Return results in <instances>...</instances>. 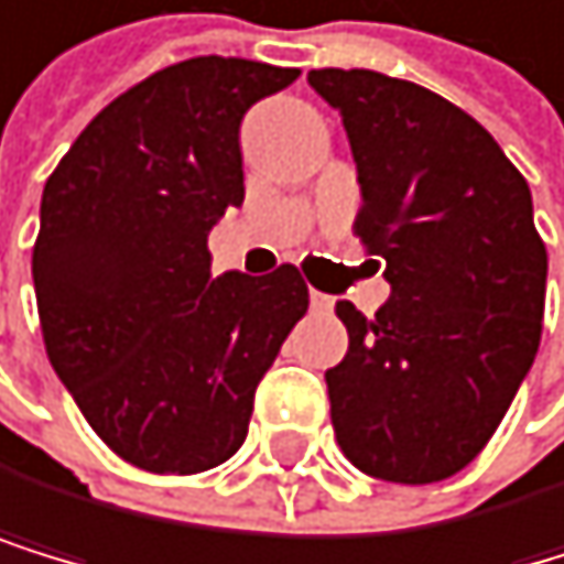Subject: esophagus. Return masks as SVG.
<instances>
[{
	"mask_svg": "<svg viewBox=\"0 0 564 564\" xmlns=\"http://www.w3.org/2000/svg\"><path fill=\"white\" fill-rule=\"evenodd\" d=\"M310 306H314L317 314H327V310L335 306V300H330L327 293H317V289H310Z\"/></svg>",
	"mask_w": 564,
	"mask_h": 564,
	"instance_id": "obj_1",
	"label": "esophagus"
}]
</instances>
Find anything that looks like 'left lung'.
Instances as JSON below:
<instances>
[{
	"mask_svg": "<svg viewBox=\"0 0 564 564\" xmlns=\"http://www.w3.org/2000/svg\"><path fill=\"white\" fill-rule=\"evenodd\" d=\"M359 170L356 237L390 282L377 317L351 303L327 369L330 425L362 475L432 485L464 470L534 366L547 250L527 177L432 89L369 68H314Z\"/></svg>",
	"mask_w": 564,
	"mask_h": 564,
	"instance_id": "obj_1",
	"label": "left lung"
}]
</instances>
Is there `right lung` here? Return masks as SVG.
I'll list each match as a JSON object with an SVG mask.
<instances>
[{"label":"right lung","instance_id":"right-lung-1","mask_svg":"<svg viewBox=\"0 0 564 564\" xmlns=\"http://www.w3.org/2000/svg\"><path fill=\"white\" fill-rule=\"evenodd\" d=\"M300 68L202 55L124 89L41 195L47 359L89 429L149 475H202L247 440L254 390L306 314L296 264L213 279L208 229L243 202L240 121Z\"/></svg>","mask_w":564,"mask_h":564}]
</instances>
